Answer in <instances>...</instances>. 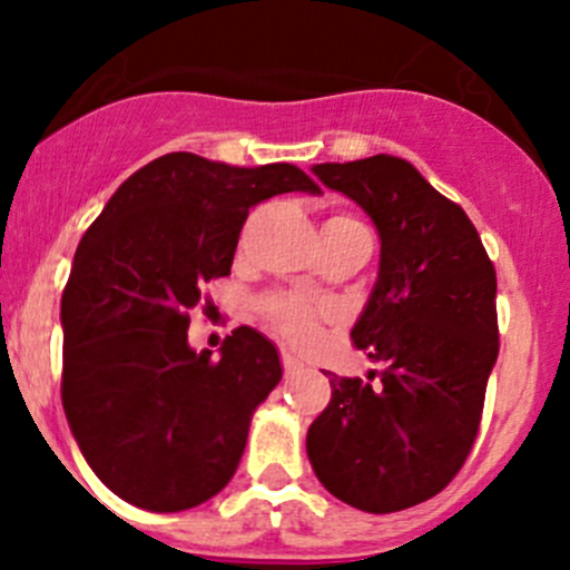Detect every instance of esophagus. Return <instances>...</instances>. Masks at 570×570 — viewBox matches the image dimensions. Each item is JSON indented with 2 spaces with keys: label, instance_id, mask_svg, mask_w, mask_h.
<instances>
[{
  "label": "esophagus",
  "instance_id": "esophagus-1",
  "mask_svg": "<svg viewBox=\"0 0 570 570\" xmlns=\"http://www.w3.org/2000/svg\"><path fill=\"white\" fill-rule=\"evenodd\" d=\"M281 361H284V370L289 372V375H292V372L303 370V361L297 358V355H292L289 350H284V353H281Z\"/></svg>",
  "mask_w": 570,
  "mask_h": 570
}]
</instances>
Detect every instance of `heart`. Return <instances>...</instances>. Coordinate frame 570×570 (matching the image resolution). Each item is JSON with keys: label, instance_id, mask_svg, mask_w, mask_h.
Segmentation results:
<instances>
[{"label": "heart", "instance_id": "heart-1", "mask_svg": "<svg viewBox=\"0 0 570 570\" xmlns=\"http://www.w3.org/2000/svg\"><path fill=\"white\" fill-rule=\"evenodd\" d=\"M269 320L278 327L284 336H289L292 342L306 344L317 336V308L306 301H297V297H281L267 306Z\"/></svg>", "mask_w": 570, "mask_h": 570}]
</instances>
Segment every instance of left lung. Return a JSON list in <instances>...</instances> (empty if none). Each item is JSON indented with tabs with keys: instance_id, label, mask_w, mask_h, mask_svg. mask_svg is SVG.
Here are the masks:
<instances>
[{
	"instance_id": "obj_1",
	"label": "left lung",
	"mask_w": 570,
	"mask_h": 570,
	"mask_svg": "<svg viewBox=\"0 0 570 570\" xmlns=\"http://www.w3.org/2000/svg\"><path fill=\"white\" fill-rule=\"evenodd\" d=\"M312 174L364 209L381 237L355 347L381 370L331 381L306 452L327 491L364 513L435 497L461 471L499 355L497 273L465 212L392 154Z\"/></svg>"
}]
</instances>
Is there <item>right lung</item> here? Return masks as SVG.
<instances>
[{"label":"right lung","mask_w":570,"mask_h":570,"mask_svg":"<svg viewBox=\"0 0 570 570\" xmlns=\"http://www.w3.org/2000/svg\"><path fill=\"white\" fill-rule=\"evenodd\" d=\"M284 193L322 189L289 163L165 154L115 189L73 253L62 407L96 476L135 508L178 513L220 493L284 375L278 347L248 325L220 361L187 342L200 286L232 273L248 209Z\"/></svg>","instance_id":"obj_1"}]
</instances>
